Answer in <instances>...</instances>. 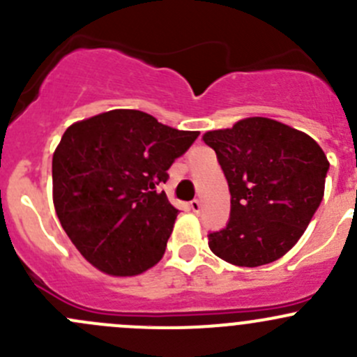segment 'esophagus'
Segmentation results:
<instances>
[{"mask_svg":"<svg viewBox=\"0 0 357 357\" xmlns=\"http://www.w3.org/2000/svg\"><path fill=\"white\" fill-rule=\"evenodd\" d=\"M190 208H192L193 212H195V214H200V211H202V204H200V200H192L190 202Z\"/></svg>","mask_w":357,"mask_h":357,"instance_id":"obj_1","label":"esophagus"}]
</instances>
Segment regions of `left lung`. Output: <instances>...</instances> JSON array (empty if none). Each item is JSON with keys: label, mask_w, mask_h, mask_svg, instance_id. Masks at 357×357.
Wrapping results in <instances>:
<instances>
[{"label": "left lung", "mask_w": 357, "mask_h": 357, "mask_svg": "<svg viewBox=\"0 0 357 357\" xmlns=\"http://www.w3.org/2000/svg\"><path fill=\"white\" fill-rule=\"evenodd\" d=\"M231 195L226 228L208 233L218 257L257 268L285 255L305 231L325 193L330 164L321 146L290 126L248 117L208 131Z\"/></svg>", "instance_id": "1"}]
</instances>
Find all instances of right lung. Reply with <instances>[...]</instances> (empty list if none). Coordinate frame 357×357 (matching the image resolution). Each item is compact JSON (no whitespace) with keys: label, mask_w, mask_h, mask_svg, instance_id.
I'll use <instances>...</instances> for the list:
<instances>
[{"label":"right lung","mask_w":357,"mask_h":357,"mask_svg":"<svg viewBox=\"0 0 357 357\" xmlns=\"http://www.w3.org/2000/svg\"><path fill=\"white\" fill-rule=\"evenodd\" d=\"M199 135L122 109L67 128L53 153V204L86 261L114 276L160 261L179 211L158 188Z\"/></svg>","instance_id":"1"}]
</instances>
